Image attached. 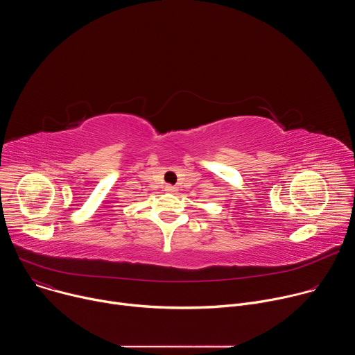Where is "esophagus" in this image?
Instances as JSON below:
<instances>
[{
    "instance_id": "obj_1",
    "label": "esophagus",
    "mask_w": 355,
    "mask_h": 355,
    "mask_svg": "<svg viewBox=\"0 0 355 355\" xmlns=\"http://www.w3.org/2000/svg\"><path fill=\"white\" fill-rule=\"evenodd\" d=\"M166 191H167V192H175V191H177V187H174V185H166Z\"/></svg>"
}]
</instances>
